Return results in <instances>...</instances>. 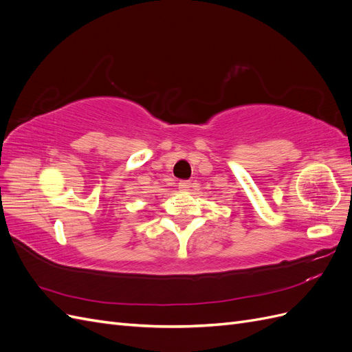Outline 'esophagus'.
<instances>
[{"mask_svg":"<svg viewBox=\"0 0 352 352\" xmlns=\"http://www.w3.org/2000/svg\"><path fill=\"white\" fill-rule=\"evenodd\" d=\"M189 188H190V182H188V180H182V182H179L180 190H189Z\"/></svg>","mask_w":352,"mask_h":352,"instance_id":"1","label":"esophagus"}]
</instances>
